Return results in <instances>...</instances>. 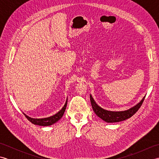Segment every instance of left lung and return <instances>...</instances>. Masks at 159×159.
Here are the masks:
<instances>
[{"mask_svg":"<svg viewBox=\"0 0 159 159\" xmlns=\"http://www.w3.org/2000/svg\"><path fill=\"white\" fill-rule=\"evenodd\" d=\"M145 97L141 100L139 103H138L136 106L130 108V109L124 111H109L104 110L102 108L100 107L94 101L92 96L90 95V101L92 104V109L94 112L101 119L107 122L113 123V122H118V121H124L126 119H128L132 117L135 113L137 111L139 110L142 104Z\"/></svg>","mask_w":159,"mask_h":159,"instance_id":"obj_1","label":"left lung"}]
</instances>
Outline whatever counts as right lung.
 I'll return each instance as SVG.
<instances>
[{"mask_svg":"<svg viewBox=\"0 0 159 159\" xmlns=\"http://www.w3.org/2000/svg\"><path fill=\"white\" fill-rule=\"evenodd\" d=\"M67 102V100H66L65 105L63 106V107L61 109V111H59L58 113H56L55 115H54V116H50L48 117L42 118V119H34V118H31V117L27 116L25 113H24V115H25V116L27 118V120L31 121V122L33 123V124L39 125V126H50V125L56 123L57 121H58L61 119V118L62 117V116L64 114V112H65V111H66V109Z\"/></svg>","mask_w":159,"mask_h":159,"instance_id":"1","label":"right lung"}]
</instances>
